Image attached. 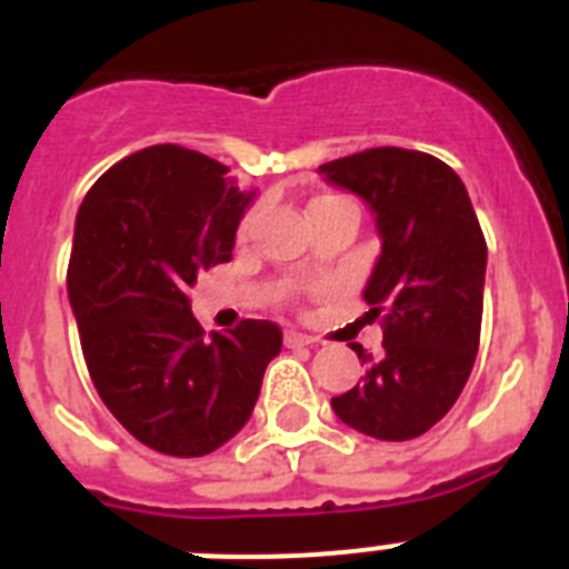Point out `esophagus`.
<instances>
[{
    "mask_svg": "<svg viewBox=\"0 0 569 569\" xmlns=\"http://www.w3.org/2000/svg\"><path fill=\"white\" fill-rule=\"evenodd\" d=\"M284 345L288 347H305V345H313V339L305 333H299V330H284Z\"/></svg>",
    "mask_w": 569,
    "mask_h": 569,
    "instance_id": "34e87169",
    "label": "esophagus"
}]
</instances>
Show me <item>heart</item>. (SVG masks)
Segmentation results:
<instances>
[{
    "label": "heart",
    "mask_w": 569,
    "mask_h": 569,
    "mask_svg": "<svg viewBox=\"0 0 569 569\" xmlns=\"http://www.w3.org/2000/svg\"><path fill=\"white\" fill-rule=\"evenodd\" d=\"M328 199H333V196H321V199H313V202H310V208L319 202H328ZM253 224H256V213L244 216V222H241V228H239V236H248L250 230H253Z\"/></svg>",
    "instance_id": "obj_1"
}]
</instances>
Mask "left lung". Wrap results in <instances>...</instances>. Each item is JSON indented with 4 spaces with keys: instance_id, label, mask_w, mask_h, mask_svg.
<instances>
[{
    "instance_id": "obj_1",
    "label": "left lung",
    "mask_w": 569,
    "mask_h": 569,
    "mask_svg": "<svg viewBox=\"0 0 569 569\" xmlns=\"http://www.w3.org/2000/svg\"><path fill=\"white\" fill-rule=\"evenodd\" d=\"M319 173L361 196L381 236L365 301L381 316L385 353L353 345L365 379L333 410L373 439H416L456 405L479 353L485 233L456 170L421 150L370 148Z\"/></svg>"
}]
</instances>
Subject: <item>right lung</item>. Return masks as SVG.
Masks as SVG:
<instances>
[{
  "label": "right lung",
  "mask_w": 569,
  "mask_h": 569,
  "mask_svg": "<svg viewBox=\"0 0 569 569\" xmlns=\"http://www.w3.org/2000/svg\"><path fill=\"white\" fill-rule=\"evenodd\" d=\"M228 168L179 144L116 162L77 213L68 299L88 373L133 439L179 459L213 453L248 425L281 350L273 321L204 336L188 288L233 259L253 193Z\"/></svg>",
  "instance_id": "1"
}]
</instances>
